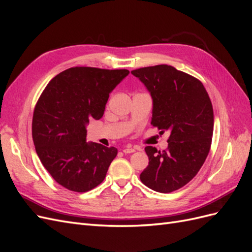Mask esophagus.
<instances>
[{
	"label": "esophagus",
	"mask_w": 252,
	"mask_h": 252,
	"mask_svg": "<svg viewBox=\"0 0 252 252\" xmlns=\"http://www.w3.org/2000/svg\"><path fill=\"white\" fill-rule=\"evenodd\" d=\"M123 152H124V154H132V152H135V149L129 147V148L123 149Z\"/></svg>",
	"instance_id": "obj_1"
}]
</instances>
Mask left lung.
<instances>
[{"mask_svg": "<svg viewBox=\"0 0 252 252\" xmlns=\"http://www.w3.org/2000/svg\"><path fill=\"white\" fill-rule=\"evenodd\" d=\"M152 98L151 125L168 131V147L147 146L148 166L140 179L158 192L168 193L191 181L207 158L213 133V109L203 84L169 65L132 70Z\"/></svg>", "mask_w": 252, "mask_h": 252, "instance_id": "8db88e82", "label": "left lung"}]
</instances>
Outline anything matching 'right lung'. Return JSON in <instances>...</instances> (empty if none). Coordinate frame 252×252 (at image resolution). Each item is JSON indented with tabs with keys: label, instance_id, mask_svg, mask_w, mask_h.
Listing matches in <instances>:
<instances>
[{
	"label": "right lung",
	"instance_id": "obj_1",
	"mask_svg": "<svg viewBox=\"0 0 252 252\" xmlns=\"http://www.w3.org/2000/svg\"><path fill=\"white\" fill-rule=\"evenodd\" d=\"M127 69L72 67L56 75L44 89L32 118L37 157L57 183L86 192L104 181L118 149L86 142L89 120H100L109 94Z\"/></svg>",
	"mask_w": 252,
	"mask_h": 252
}]
</instances>
